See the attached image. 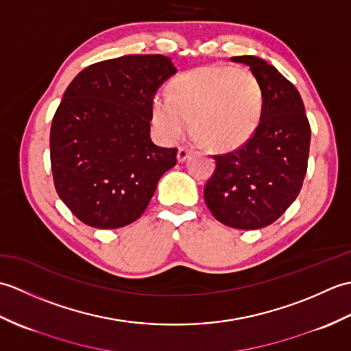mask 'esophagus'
I'll use <instances>...</instances> for the list:
<instances>
[{
    "label": "esophagus",
    "instance_id": "obj_1",
    "mask_svg": "<svg viewBox=\"0 0 351 351\" xmlns=\"http://www.w3.org/2000/svg\"><path fill=\"white\" fill-rule=\"evenodd\" d=\"M193 151L191 149H189V147H184V146H181L180 149H178V155H176V158H178V161L180 162H182V161H185L190 156V154H191Z\"/></svg>",
    "mask_w": 351,
    "mask_h": 351
}]
</instances>
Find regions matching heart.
<instances>
[{
    "label": "heart",
    "mask_w": 351,
    "mask_h": 351,
    "mask_svg": "<svg viewBox=\"0 0 351 351\" xmlns=\"http://www.w3.org/2000/svg\"><path fill=\"white\" fill-rule=\"evenodd\" d=\"M264 90L249 69L210 64L193 69L171 83V93L152 99V123L169 143L181 140L191 128L211 151L226 152L252 138L261 122Z\"/></svg>",
    "instance_id": "b5f03b06"
}]
</instances>
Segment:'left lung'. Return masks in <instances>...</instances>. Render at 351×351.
I'll use <instances>...</instances> for the list:
<instances>
[{
	"instance_id": "8db88e82",
	"label": "left lung",
	"mask_w": 351,
	"mask_h": 351,
	"mask_svg": "<svg viewBox=\"0 0 351 351\" xmlns=\"http://www.w3.org/2000/svg\"><path fill=\"white\" fill-rule=\"evenodd\" d=\"M247 64L264 90V108L252 138L235 151L213 155L215 170L205 184L206 206L220 223L261 229L278 220L302 190L308 170L311 125L299 90L255 56Z\"/></svg>"
}]
</instances>
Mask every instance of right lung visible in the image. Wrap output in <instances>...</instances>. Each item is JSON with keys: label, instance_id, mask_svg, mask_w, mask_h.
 Wrapping results in <instances>:
<instances>
[{"label": "right lung", "instance_id": "add662e5", "mask_svg": "<svg viewBox=\"0 0 351 351\" xmlns=\"http://www.w3.org/2000/svg\"><path fill=\"white\" fill-rule=\"evenodd\" d=\"M173 73L166 56H123L90 64L66 88L51 125V169L57 195L86 225L136 221L176 164L178 149L149 134L156 88Z\"/></svg>", "mask_w": 351, "mask_h": 351}]
</instances>
